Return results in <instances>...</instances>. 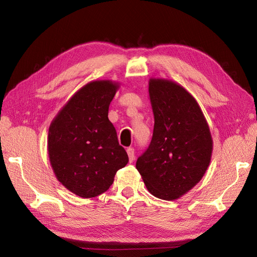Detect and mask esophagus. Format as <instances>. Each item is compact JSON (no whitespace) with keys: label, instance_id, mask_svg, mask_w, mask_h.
I'll return each mask as SVG.
<instances>
[{"label":"esophagus","instance_id":"34e87169","mask_svg":"<svg viewBox=\"0 0 257 257\" xmlns=\"http://www.w3.org/2000/svg\"><path fill=\"white\" fill-rule=\"evenodd\" d=\"M126 152H127V155H128L130 162H131V163L134 162V160H135V151H134L133 148H127Z\"/></svg>","mask_w":257,"mask_h":257}]
</instances>
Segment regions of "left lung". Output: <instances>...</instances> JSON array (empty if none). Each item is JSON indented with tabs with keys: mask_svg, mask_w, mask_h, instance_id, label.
Masks as SVG:
<instances>
[{
	"mask_svg": "<svg viewBox=\"0 0 257 257\" xmlns=\"http://www.w3.org/2000/svg\"><path fill=\"white\" fill-rule=\"evenodd\" d=\"M149 98L153 136L136 168L153 196L175 200L192 190L207 172L212 136L197 100L182 85L150 78Z\"/></svg>",
	"mask_w": 257,
	"mask_h": 257,
	"instance_id": "1",
	"label": "left lung"
}]
</instances>
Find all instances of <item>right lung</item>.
I'll list each match as a JSON object with an SVG mask.
<instances>
[{
	"instance_id": "1",
	"label": "right lung",
	"mask_w": 257,
	"mask_h": 257,
	"mask_svg": "<svg viewBox=\"0 0 257 257\" xmlns=\"http://www.w3.org/2000/svg\"><path fill=\"white\" fill-rule=\"evenodd\" d=\"M119 87V82L107 79L88 82L50 123L47 149L53 173L65 189L82 198L106 192L128 162L108 119Z\"/></svg>"
}]
</instances>
